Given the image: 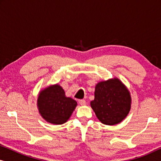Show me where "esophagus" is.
Wrapping results in <instances>:
<instances>
[{
	"label": "esophagus",
	"instance_id": "34e87169",
	"mask_svg": "<svg viewBox=\"0 0 161 161\" xmlns=\"http://www.w3.org/2000/svg\"><path fill=\"white\" fill-rule=\"evenodd\" d=\"M79 103H80V105H86V100H79Z\"/></svg>",
	"mask_w": 161,
	"mask_h": 161
}]
</instances>
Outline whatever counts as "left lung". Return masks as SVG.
<instances>
[{"label": "left lung", "mask_w": 161, "mask_h": 161, "mask_svg": "<svg viewBox=\"0 0 161 161\" xmlns=\"http://www.w3.org/2000/svg\"><path fill=\"white\" fill-rule=\"evenodd\" d=\"M90 105L103 124L117 125L130 111V93L117 78L100 81L95 86L94 99Z\"/></svg>", "instance_id": "8db88e82"}]
</instances>
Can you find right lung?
Returning a JSON list of instances; mask_svg holds the SVG:
<instances>
[{
	"label": "right lung",
	"mask_w": 161,
	"mask_h": 161,
	"mask_svg": "<svg viewBox=\"0 0 161 161\" xmlns=\"http://www.w3.org/2000/svg\"><path fill=\"white\" fill-rule=\"evenodd\" d=\"M77 106V102L65 95L60 85H50L39 92L37 98L39 113L46 122L62 125L69 119Z\"/></svg>",
	"instance_id": "add662e5"
}]
</instances>
